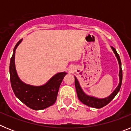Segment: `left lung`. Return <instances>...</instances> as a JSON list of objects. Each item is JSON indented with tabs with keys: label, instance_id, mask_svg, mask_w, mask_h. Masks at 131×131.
I'll use <instances>...</instances> for the list:
<instances>
[{
	"label": "left lung",
	"instance_id": "obj_1",
	"mask_svg": "<svg viewBox=\"0 0 131 131\" xmlns=\"http://www.w3.org/2000/svg\"><path fill=\"white\" fill-rule=\"evenodd\" d=\"M113 53L115 54L117 59L118 63H119V83L118 86H117L116 89L113 91L110 95L108 96L107 97L104 98H98L96 97H94L93 96H90L87 94H86L84 92L83 89L81 88L80 83L79 82L78 79L76 78V77L74 76L75 77V86L76 91H77V96H78L79 100L83 104L89 106V107H92L94 108H102L104 106H106L110 102L113 100L114 97L117 95V94L119 92L120 90V88L121 86V83H122V78H123V73L122 69H121V62L120 60V57L119 54L117 52L116 50L112 47H111Z\"/></svg>",
	"mask_w": 131,
	"mask_h": 131
}]
</instances>
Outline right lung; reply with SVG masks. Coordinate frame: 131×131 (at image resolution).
Listing matches in <instances>:
<instances>
[{
	"mask_svg": "<svg viewBox=\"0 0 131 131\" xmlns=\"http://www.w3.org/2000/svg\"><path fill=\"white\" fill-rule=\"evenodd\" d=\"M22 39L18 42L14 48L10 63V78L11 86L17 98L29 108L40 110L51 106L57 98L59 88L66 71L58 73L40 86H33L24 83L18 77L15 65V54L18 45Z\"/></svg>",
	"mask_w": 131,
	"mask_h": 131,
	"instance_id": "right-lung-1",
	"label": "right lung"
}]
</instances>
